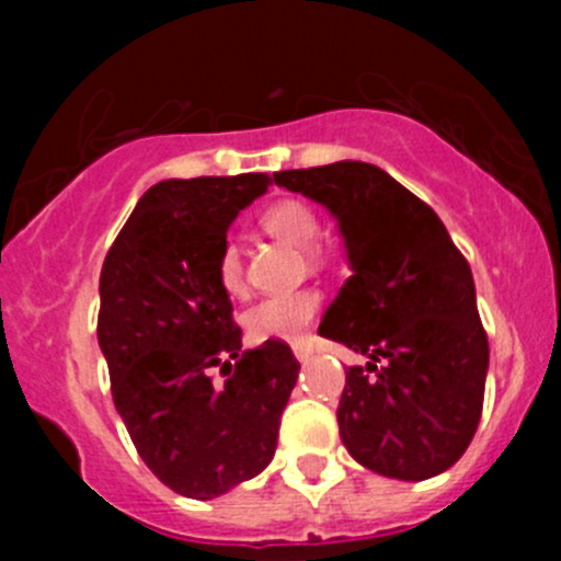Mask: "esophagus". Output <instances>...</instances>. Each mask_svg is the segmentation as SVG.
Instances as JSON below:
<instances>
[{"label": "esophagus", "mask_w": 561, "mask_h": 561, "mask_svg": "<svg viewBox=\"0 0 561 561\" xmlns=\"http://www.w3.org/2000/svg\"><path fill=\"white\" fill-rule=\"evenodd\" d=\"M293 353H296L298 360H309V358H312L314 347L309 342H296V344H293Z\"/></svg>", "instance_id": "obj_1"}]
</instances>
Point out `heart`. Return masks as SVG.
I'll list each match as a JSON object with an SVG mask.
<instances>
[{
	"label": "heart",
	"mask_w": 561,
	"mask_h": 561,
	"mask_svg": "<svg viewBox=\"0 0 561 561\" xmlns=\"http://www.w3.org/2000/svg\"><path fill=\"white\" fill-rule=\"evenodd\" d=\"M260 228L274 236L282 244L296 249H307L309 257H317L312 247L322 233L320 217L312 206L301 201H276L260 214ZM214 279L228 293L230 298H241L247 293L244 254L233 239H225L214 254ZM322 296L312 287L285 293V296H271L254 304L244 314V328L254 342H271V339H293L304 336L320 312Z\"/></svg>",
	"instance_id": "heart-1"
}]
</instances>
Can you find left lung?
Wrapping results in <instances>:
<instances>
[{"label":"left lung","mask_w":561,"mask_h":561,"mask_svg":"<svg viewBox=\"0 0 561 561\" xmlns=\"http://www.w3.org/2000/svg\"><path fill=\"white\" fill-rule=\"evenodd\" d=\"M274 179L339 219L353 265L320 322V336L371 360L347 369L336 410L344 448L386 478L445 472L478 432L489 371L467 257L428 203L369 162Z\"/></svg>","instance_id":"obj_1"}]
</instances>
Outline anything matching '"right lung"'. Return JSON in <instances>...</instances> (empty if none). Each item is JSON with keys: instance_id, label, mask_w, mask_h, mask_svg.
<instances>
[{"instance_id": "obj_1", "label": "right lung", "mask_w": 561, "mask_h": 561, "mask_svg": "<svg viewBox=\"0 0 561 561\" xmlns=\"http://www.w3.org/2000/svg\"><path fill=\"white\" fill-rule=\"evenodd\" d=\"M268 184L265 173L160 181L100 274L98 339L113 404L146 467L190 500H211L268 467L301 369L282 339L241 350L233 304L214 279L230 222Z\"/></svg>"}]
</instances>
